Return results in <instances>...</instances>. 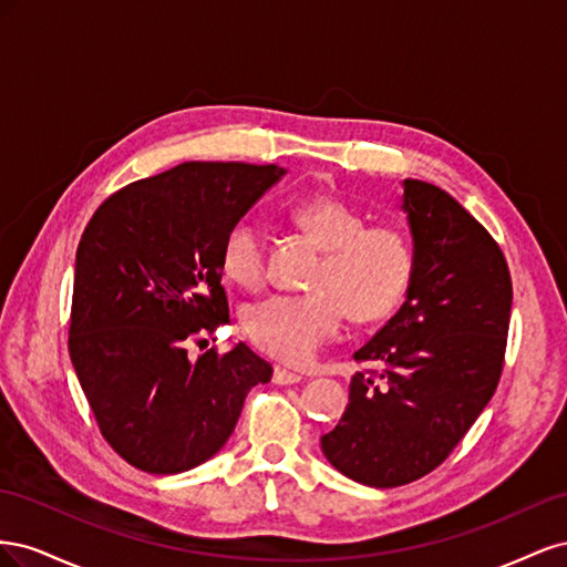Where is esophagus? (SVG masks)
<instances>
[{
  "label": "esophagus",
  "mask_w": 567,
  "mask_h": 567,
  "mask_svg": "<svg viewBox=\"0 0 567 567\" xmlns=\"http://www.w3.org/2000/svg\"><path fill=\"white\" fill-rule=\"evenodd\" d=\"M300 381H302L300 373H293V371H288L284 367H274V383L293 385V383H300Z\"/></svg>",
  "instance_id": "obj_1"
}]
</instances>
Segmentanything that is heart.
Here are the masks:
<instances>
[{
	"instance_id": "1",
	"label": "heart",
	"mask_w": 567,
	"mask_h": 567,
	"mask_svg": "<svg viewBox=\"0 0 567 567\" xmlns=\"http://www.w3.org/2000/svg\"><path fill=\"white\" fill-rule=\"evenodd\" d=\"M290 219L326 252L310 279L312 293L252 302L244 323L257 350L302 367L340 333L346 315L357 323H373L400 305L414 271V252L404 231L392 225L367 228V215L336 196L298 200ZM219 267L229 281L260 288L267 279L262 231L248 221L234 225L221 241Z\"/></svg>"
}]
</instances>
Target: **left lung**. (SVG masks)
I'll list each match as a JSON object with an SVG mask.
<instances>
[{"instance_id": "left-lung-1", "label": "left lung", "mask_w": 567, "mask_h": 567, "mask_svg": "<svg viewBox=\"0 0 567 567\" xmlns=\"http://www.w3.org/2000/svg\"><path fill=\"white\" fill-rule=\"evenodd\" d=\"M414 236L406 300L354 359L350 404L321 437L333 466L369 487L435 471L499 385L511 271L489 231L447 192L404 179Z\"/></svg>"}]
</instances>
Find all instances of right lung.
Segmentation results:
<instances>
[{
    "instance_id": "obj_1",
    "label": "right lung",
    "mask_w": 567,
    "mask_h": 567,
    "mask_svg": "<svg viewBox=\"0 0 567 567\" xmlns=\"http://www.w3.org/2000/svg\"><path fill=\"white\" fill-rule=\"evenodd\" d=\"M284 173L182 163L120 188L84 229L68 350L101 435L130 466L196 468L225 447L250 388L271 381L244 342L196 362L188 342L231 323L221 241Z\"/></svg>"
}]
</instances>
